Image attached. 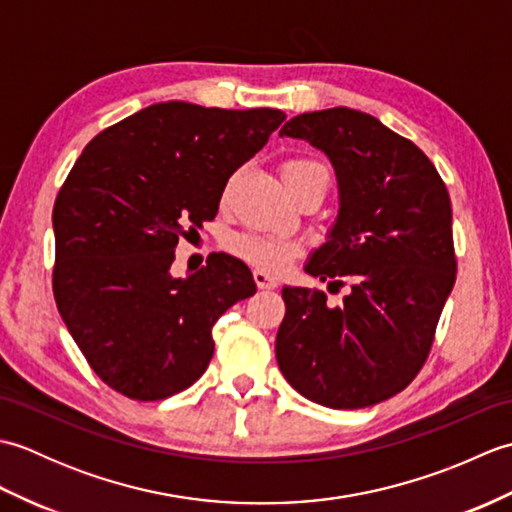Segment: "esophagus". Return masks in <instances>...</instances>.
Instances as JSON below:
<instances>
[{
	"instance_id": "esophagus-1",
	"label": "esophagus",
	"mask_w": 512,
	"mask_h": 512,
	"mask_svg": "<svg viewBox=\"0 0 512 512\" xmlns=\"http://www.w3.org/2000/svg\"><path fill=\"white\" fill-rule=\"evenodd\" d=\"M253 279H255L257 288H262V290H273L279 286L277 277H273L270 273H266V270H259V268L253 273Z\"/></svg>"
}]
</instances>
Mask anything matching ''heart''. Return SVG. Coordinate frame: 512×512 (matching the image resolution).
<instances>
[{
	"label": "heart",
	"mask_w": 512,
	"mask_h": 512,
	"mask_svg": "<svg viewBox=\"0 0 512 512\" xmlns=\"http://www.w3.org/2000/svg\"><path fill=\"white\" fill-rule=\"evenodd\" d=\"M317 162L292 160L284 165V178L299 176L303 171L317 169ZM226 248L246 264L257 266L259 270H281L286 268L292 257L297 255L299 246L288 237L270 233H237L226 239Z\"/></svg>",
	"instance_id": "obj_1"
}]
</instances>
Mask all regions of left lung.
I'll return each mask as SVG.
<instances>
[{"mask_svg": "<svg viewBox=\"0 0 512 512\" xmlns=\"http://www.w3.org/2000/svg\"><path fill=\"white\" fill-rule=\"evenodd\" d=\"M279 136L330 158L339 215L306 273L350 284L339 306L317 288L281 290L275 354L301 396L363 409L405 389L431 350L455 284L449 191L411 140L350 107L299 114Z\"/></svg>", "mask_w": 512, "mask_h": 512, "instance_id": "1", "label": "left lung"}]
</instances>
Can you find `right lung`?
Segmentation results:
<instances>
[{
    "label": "right lung",
    "mask_w": 512,
    "mask_h": 512,
    "mask_svg": "<svg viewBox=\"0 0 512 512\" xmlns=\"http://www.w3.org/2000/svg\"><path fill=\"white\" fill-rule=\"evenodd\" d=\"M284 118L156 103L103 129L74 162L52 211V290L90 367L123 396L191 387L209 367L215 321L257 292L226 253L182 279L171 264L178 239L213 220L228 178Z\"/></svg>",
    "instance_id": "1"
}]
</instances>
